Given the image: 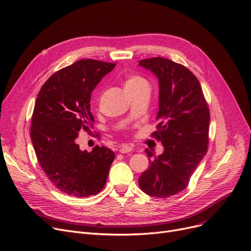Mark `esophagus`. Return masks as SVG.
Instances as JSON below:
<instances>
[{
	"mask_svg": "<svg viewBox=\"0 0 251 251\" xmlns=\"http://www.w3.org/2000/svg\"><path fill=\"white\" fill-rule=\"evenodd\" d=\"M119 151L122 152V154H126V152H129V151H133V148L131 146H128V145H124L122 147H120L119 149Z\"/></svg>",
	"mask_w": 251,
	"mask_h": 251,
	"instance_id": "34e87169",
	"label": "esophagus"
}]
</instances>
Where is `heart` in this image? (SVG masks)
I'll use <instances>...</instances> for the list:
<instances>
[{
  "label": "heart",
  "instance_id": "heart-1",
  "mask_svg": "<svg viewBox=\"0 0 251 251\" xmlns=\"http://www.w3.org/2000/svg\"><path fill=\"white\" fill-rule=\"evenodd\" d=\"M124 88L126 92L138 90L141 88H149V82L141 75H131L126 79Z\"/></svg>",
  "mask_w": 251,
  "mask_h": 251
}]
</instances>
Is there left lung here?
Instances as JSON below:
<instances>
[{"label": "left lung", "mask_w": 251, "mask_h": 251, "mask_svg": "<svg viewBox=\"0 0 251 251\" xmlns=\"http://www.w3.org/2000/svg\"><path fill=\"white\" fill-rule=\"evenodd\" d=\"M159 80L157 131L151 136L164 147L151 159L138 178L139 188L157 198H168L189 184L193 172L208 150L210 114L200 82L184 65L163 57L139 61Z\"/></svg>", "instance_id": "1"}]
</instances>
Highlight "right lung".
Listing matches in <instances>:
<instances>
[{
    "label": "right lung",
    "instance_id": "obj_1",
    "mask_svg": "<svg viewBox=\"0 0 251 251\" xmlns=\"http://www.w3.org/2000/svg\"><path fill=\"white\" fill-rule=\"evenodd\" d=\"M117 63L81 59L53 74L42 86L31 117L30 138L39 164L58 190L89 197L105 186L114 151H81L79 132L89 131L91 92Z\"/></svg>",
    "mask_w": 251,
    "mask_h": 251
}]
</instances>
